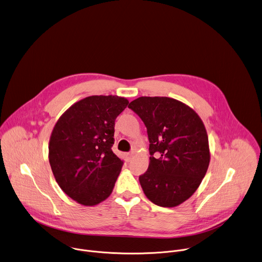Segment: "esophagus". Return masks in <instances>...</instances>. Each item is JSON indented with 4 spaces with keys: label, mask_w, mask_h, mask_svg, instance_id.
I'll return each instance as SVG.
<instances>
[{
    "label": "esophagus",
    "mask_w": 262,
    "mask_h": 262,
    "mask_svg": "<svg viewBox=\"0 0 262 262\" xmlns=\"http://www.w3.org/2000/svg\"><path fill=\"white\" fill-rule=\"evenodd\" d=\"M124 156H125V159H126V161H127V162H129V161L133 159L134 153H132V152H128V153H125V154H124Z\"/></svg>",
    "instance_id": "obj_1"
}]
</instances>
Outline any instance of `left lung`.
<instances>
[{
  "instance_id": "1",
  "label": "left lung",
  "mask_w": 262,
  "mask_h": 262,
  "mask_svg": "<svg viewBox=\"0 0 262 262\" xmlns=\"http://www.w3.org/2000/svg\"><path fill=\"white\" fill-rule=\"evenodd\" d=\"M128 108L144 122L150 143L149 167L139 177L145 195L161 207L182 204L196 192L210 161L201 118L167 97H140Z\"/></svg>"
}]
</instances>
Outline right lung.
Returning <instances> with one entry per match:
<instances>
[{
    "mask_svg": "<svg viewBox=\"0 0 262 262\" xmlns=\"http://www.w3.org/2000/svg\"><path fill=\"white\" fill-rule=\"evenodd\" d=\"M128 101L91 96L72 105L57 121L49 144V161L59 187L85 206L107 199L123 162L113 153L114 125Z\"/></svg>",
    "mask_w": 262,
    "mask_h": 262,
    "instance_id": "1",
    "label": "right lung"
}]
</instances>
